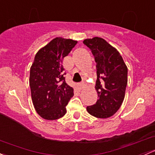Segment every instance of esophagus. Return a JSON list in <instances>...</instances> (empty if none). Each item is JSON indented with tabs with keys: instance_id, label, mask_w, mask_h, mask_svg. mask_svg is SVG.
Wrapping results in <instances>:
<instances>
[{
	"instance_id": "1",
	"label": "esophagus",
	"mask_w": 155,
	"mask_h": 155,
	"mask_svg": "<svg viewBox=\"0 0 155 155\" xmlns=\"http://www.w3.org/2000/svg\"><path fill=\"white\" fill-rule=\"evenodd\" d=\"M84 86H85V85H84L83 83H79V85H78V88H79V90H82L84 87Z\"/></svg>"
}]
</instances>
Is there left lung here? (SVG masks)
I'll list each match as a JSON object with an SVG mask.
<instances>
[{
	"label": "left lung",
	"mask_w": 155,
	"mask_h": 155,
	"mask_svg": "<svg viewBox=\"0 0 155 155\" xmlns=\"http://www.w3.org/2000/svg\"><path fill=\"white\" fill-rule=\"evenodd\" d=\"M83 43L91 49L97 64L95 88L98 99L96 104L87 107V111L96 118H109L119 109L124 101L127 68L118 50L103 38L86 39Z\"/></svg>",
	"instance_id": "obj_1"
}]
</instances>
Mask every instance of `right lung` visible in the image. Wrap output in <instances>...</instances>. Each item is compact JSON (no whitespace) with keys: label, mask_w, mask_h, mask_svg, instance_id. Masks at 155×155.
Segmentation results:
<instances>
[{"label":"right lung","mask_w":155,"mask_h":155,"mask_svg":"<svg viewBox=\"0 0 155 155\" xmlns=\"http://www.w3.org/2000/svg\"><path fill=\"white\" fill-rule=\"evenodd\" d=\"M76 43V40L56 37L36 54L29 83L34 107L44 119L56 120L66 114L73 88L65 82L62 63Z\"/></svg>","instance_id":"right-lung-1"}]
</instances>
